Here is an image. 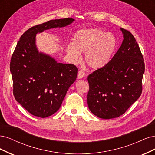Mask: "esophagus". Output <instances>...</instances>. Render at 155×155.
I'll return each mask as SVG.
<instances>
[{
  "label": "esophagus",
  "mask_w": 155,
  "mask_h": 155,
  "mask_svg": "<svg viewBox=\"0 0 155 155\" xmlns=\"http://www.w3.org/2000/svg\"><path fill=\"white\" fill-rule=\"evenodd\" d=\"M86 75V73H85L84 71H83L82 70H79L78 73V78H82L84 77H85Z\"/></svg>",
  "instance_id": "34e87169"
}]
</instances>
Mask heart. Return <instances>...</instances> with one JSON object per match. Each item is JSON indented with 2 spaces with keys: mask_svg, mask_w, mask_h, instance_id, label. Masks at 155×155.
<instances>
[{
  "mask_svg": "<svg viewBox=\"0 0 155 155\" xmlns=\"http://www.w3.org/2000/svg\"><path fill=\"white\" fill-rule=\"evenodd\" d=\"M74 44H69L67 53L73 62L81 59V53L86 52L85 61L89 67L101 69L109 62L117 47V39L111 33L99 28L81 29L74 36Z\"/></svg>",
  "mask_w": 155,
  "mask_h": 155,
  "instance_id": "b5f03b06",
  "label": "heart"
}]
</instances>
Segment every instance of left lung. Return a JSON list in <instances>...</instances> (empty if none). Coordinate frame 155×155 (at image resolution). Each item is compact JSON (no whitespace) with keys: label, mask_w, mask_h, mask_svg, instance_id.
<instances>
[{"label":"left lung","mask_w":155,"mask_h":155,"mask_svg":"<svg viewBox=\"0 0 155 155\" xmlns=\"http://www.w3.org/2000/svg\"><path fill=\"white\" fill-rule=\"evenodd\" d=\"M121 46L106 66L89 74L87 101L98 118L118 117L140 97L145 71L143 55L134 36L120 28Z\"/></svg>","instance_id":"1"}]
</instances>
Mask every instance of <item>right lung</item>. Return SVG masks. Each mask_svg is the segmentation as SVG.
<instances>
[{
  "label": "right lung",
  "mask_w": 155,
  "mask_h": 155,
  "mask_svg": "<svg viewBox=\"0 0 155 155\" xmlns=\"http://www.w3.org/2000/svg\"><path fill=\"white\" fill-rule=\"evenodd\" d=\"M74 21L71 18L51 20L28 29L12 54L10 71L14 97L34 116L46 118L56 113L78 74L74 64L58 63L50 56L38 53L36 34L65 27Z\"/></svg>",
  "instance_id": "obj_1"
}]
</instances>
